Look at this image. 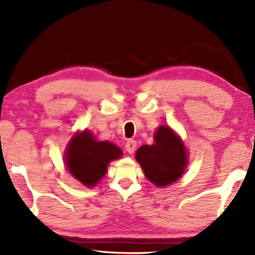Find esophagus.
<instances>
[{"label": "esophagus", "instance_id": "34e87169", "mask_svg": "<svg viewBox=\"0 0 255 255\" xmlns=\"http://www.w3.org/2000/svg\"><path fill=\"white\" fill-rule=\"evenodd\" d=\"M136 145H137V141H136V140L129 139L128 141H127V143H126V145H125V148H126L128 153L131 154V153L134 152V150H136Z\"/></svg>", "mask_w": 255, "mask_h": 255}]
</instances>
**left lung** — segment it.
Segmentation results:
<instances>
[{
	"label": "left lung",
	"mask_w": 255,
	"mask_h": 255,
	"mask_svg": "<svg viewBox=\"0 0 255 255\" xmlns=\"http://www.w3.org/2000/svg\"><path fill=\"white\" fill-rule=\"evenodd\" d=\"M136 160L145 177L162 187L182 176L187 165V152L181 138L169 126H160L154 133V143L140 147Z\"/></svg>",
	"instance_id": "left-lung-1"
}]
</instances>
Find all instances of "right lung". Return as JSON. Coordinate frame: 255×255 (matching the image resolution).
Masks as SVG:
<instances>
[{
    "instance_id": "right-lung-1",
    "label": "right lung",
    "mask_w": 255,
    "mask_h": 255,
    "mask_svg": "<svg viewBox=\"0 0 255 255\" xmlns=\"http://www.w3.org/2000/svg\"><path fill=\"white\" fill-rule=\"evenodd\" d=\"M119 147L108 141H96L88 129L75 133L66 151L67 169L70 174L88 187L95 186L107 172L113 160L122 156Z\"/></svg>"
}]
</instances>
